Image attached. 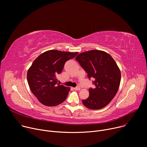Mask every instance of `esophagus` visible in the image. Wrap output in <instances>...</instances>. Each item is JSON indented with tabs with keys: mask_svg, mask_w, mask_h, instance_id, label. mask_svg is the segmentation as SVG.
Returning <instances> with one entry per match:
<instances>
[{
	"mask_svg": "<svg viewBox=\"0 0 147 147\" xmlns=\"http://www.w3.org/2000/svg\"><path fill=\"white\" fill-rule=\"evenodd\" d=\"M74 90H79L80 89V88L79 86H76V87L74 88Z\"/></svg>",
	"mask_w": 147,
	"mask_h": 147,
	"instance_id": "34e87169",
	"label": "esophagus"
}]
</instances>
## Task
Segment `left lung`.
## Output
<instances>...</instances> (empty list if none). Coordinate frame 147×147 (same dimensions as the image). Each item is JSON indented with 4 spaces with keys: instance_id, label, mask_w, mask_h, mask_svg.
Instances as JSON below:
<instances>
[{
    "instance_id": "1",
    "label": "left lung",
    "mask_w": 147,
    "mask_h": 147,
    "mask_svg": "<svg viewBox=\"0 0 147 147\" xmlns=\"http://www.w3.org/2000/svg\"><path fill=\"white\" fill-rule=\"evenodd\" d=\"M89 79H93L94 88L89 89L88 98L82 100L86 107L97 110L106 107L116 94L120 84L121 73L117 63L106 52L91 50L75 58Z\"/></svg>"
}]
</instances>
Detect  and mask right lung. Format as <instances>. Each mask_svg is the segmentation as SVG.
Here are the masks:
<instances>
[{
    "instance_id": "1",
    "label": "right lung",
    "mask_w": 147,
    "mask_h": 147,
    "mask_svg": "<svg viewBox=\"0 0 147 147\" xmlns=\"http://www.w3.org/2000/svg\"><path fill=\"white\" fill-rule=\"evenodd\" d=\"M78 54L50 50L32 62L27 72V81L31 91L41 103L55 106L66 100L70 88L58 84L57 76L62 71L65 62Z\"/></svg>"
}]
</instances>
